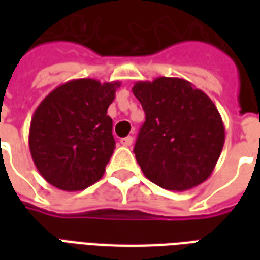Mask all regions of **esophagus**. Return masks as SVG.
<instances>
[{"label":"esophagus","instance_id":"1","mask_svg":"<svg viewBox=\"0 0 260 260\" xmlns=\"http://www.w3.org/2000/svg\"><path fill=\"white\" fill-rule=\"evenodd\" d=\"M132 142H134V138L132 136H126V138H122L121 141H119V143L122 145V146H131L132 145Z\"/></svg>","mask_w":260,"mask_h":260}]
</instances>
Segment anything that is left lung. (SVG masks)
<instances>
[{
    "instance_id": "8db88e82",
    "label": "left lung",
    "mask_w": 260,
    "mask_h": 260,
    "mask_svg": "<svg viewBox=\"0 0 260 260\" xmlns=\"http://www.w3.org/2000/svg\"><path fill=\"white\" fill-rule=\"evenodd\" d=\"M132 91L146 114L134 147L145 177L164 189L180 192L206 181L225 139L214 103L181 78L139 80Z\"/></svg>"
}]
</instances>
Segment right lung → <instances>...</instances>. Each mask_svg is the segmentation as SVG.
Returning a JSON list of instances; mask_svg holds the SVG:
<instances>
[{"mask_svg":"<svg viewBox=\"0 0 260 260\" xmlns=\"http://www.w3.org/2000/svg\"><path fill=\"white\" fill-rule=\"evenodd\" d=\"M119 82L74 79L44 97L31 117L29 147L44 180L62 191L100 180L115 149L107 115Z\"/></svg>","mask_w":260,"mask_h":260,"instance_id":"1","label":"right lung"}]
</instances>
